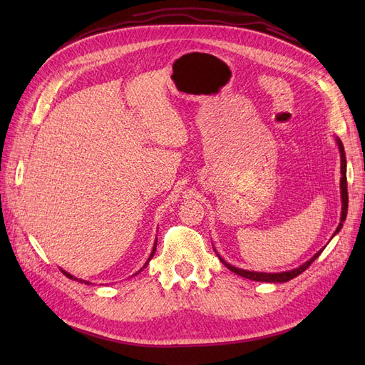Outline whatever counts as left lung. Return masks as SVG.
I'll return each instance as SVG.
<instances>
[{
	"instance_id": "1",
	"label": "left lung",
	"mask_w": 365,
	"mask_h": 365,
	"mask_svg": "<svg viewBox=\"0 0 365 365\" xmlns=\"http://www.w3.org/2000/svg\"><path fill=\"white\" fill-rule=\"evenodd\" d=\"M336 145H338V149H339V158H341V180H339V189H341V219H339V225L336 227L335 230V235H338L341 228H342V224H344V220L347 217V208H349V195H347V163H346V152H344V146H342L341 140L336 137L335 138ZM332 236V237H334ZM326 248V247H324ZM322 248L318 252H315L314 256L309 259L307 262H304L303 264H300V267L295 268V269H291V271H283V272H256V271H248V269H242V268H237V267H233V264H230L228 262H225L222 257L219 256L217 251L215 250V252L217 254L219 260L222 262L225 267L231 271L235 272L237 275H240V277H245V279H250V280H254V282H267V283H284V282H289L292 279H295L297 275H300L303 271H306L309 267H311V263L319 256V254L323 252Z\"/></svg>"
}]
</instances>
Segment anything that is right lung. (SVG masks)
I'll return each mask as SVG.
<instances>
[{"instance_id": "right-lung-1", "label": "right lung", "mask_w": 365, "mask_h": 365, "mask_svg": "<svg viewBox=\"0 0 365 365\" xmlns=\"http://www.w3.org/2000/svg\"><path fill=\"white\" fill-rule=\"evenodd\" d=\"M155 250H157V239H155V244H153V248H152V252H150V256H149V259L146 260V263H145V264H143V268H146V267H148V263H149V262H150V259L153 257V254H155ZM143 268H141V269H140L138 272H141V271H143ZM61 271H62V274H63V275H67V277H68V279H71V280H76V282H81V283H85V284H91L90 282H86V280H82V279H77V277H74V275H71L70 272H67V271H65V269H62V268H61ZM138 272H135L134 275H137Z\"/></svg>"}]
</instances>
